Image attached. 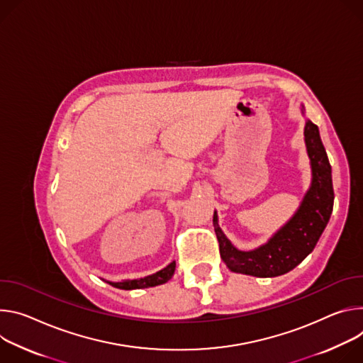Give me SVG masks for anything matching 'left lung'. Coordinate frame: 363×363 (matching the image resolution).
I'll return each mask as SVG.
<instances>
[{
    "instance_id": "1",
    "label": "left lung",
    "mask_w": 363,
    "mask_h": 363,
    "mask_svg": "<svg viewBox=\"0 0 363 363\" xmlns=\"http://www.w3.org/2000/svg\"><path fill=\"white\" fill-rule=\"evenodd\" d=\"M304 137L313 167L311 187L294 218L277 232L268 244L250 252L235 250L220 230L216 213L213 215L220 258L230 271L262 278L283 275L296 268L314 250L323 233L335 200L332 167L318 128L311 121L306 123Z\"/></svg>"
}]
</instances>
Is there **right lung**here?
<instances>
[{
    "mask_svg": "<svg viewBox=\"0 0 363 363\" xmlns=\"http://www.w3.org/2000/svg\"><path fill=\"white\" fill-rule=\"evenodd\" d=\"M174 268H176V262H172L164 269H161V271H158L152 275H148L145 278L124 281V283H109V281H108V283L112 287H116V289H121V290H135V289L155 287V286L167 283V281L172 278V275L174 274Z\"/></svg>",
    "mask_w": 363,
    "mask_h": 363,
    "instance_id": "add662e5",
    "label": "right lung"
}]
</instances>
